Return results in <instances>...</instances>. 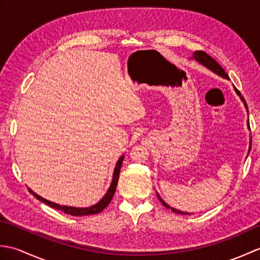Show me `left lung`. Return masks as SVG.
Here are the masks:
<instances>
[{
	"mask_svg": "<svg viewBox=\"0 0 260 260\" xmlns=\"http://www.w3.org/2000/svg\"><path fill=\"white\" fill-rule=\"evenodd\" d=\"M192 59H196L197 61H199L200 62L201 64H203L204 67H207L208 69H210L211 71H213L214 74H217V75H219V76H221V77H223V78H225V79H229V77H228V75L225 74V71L223 70V68L221 67V66H220L217 61H215V60L212 58V57H210L208 53H206L204 51H194V53H193V56H192ZM235 91L237 92V95H239L240 96V99L242 102H244V104H245V107H246V109H247V112H248V108H247V104H246V102H245V99L242 98V96L240 95V91L237 89V88L235 87ZM248 128L250 129V126H249V119H248ZM251 146V145H250ZM249 146V152H250V147ZM157 194V193H156ZM157 198H158V200L161 201L162 203H163V206L165 207V208H168V209H171L172 210L173 212H176V213H180V214H190V213H187V212H183V211H180V210H176V209H174V208H171L168 203H165L163 200H162V198L159 197L158 194H157Z\"/></svg>",
	"mask_w": 260,
	"mask_h": 260,
	"instance_id": "obj_1",
	"label": "left lung"
}]
</instances>
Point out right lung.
Masks as SVG:
<instances>
[{
  "label": "right lung",
  "instance_id": "add662e5",
  "mask_svg": "<svg viewBox=\"0 0 260 260\" xmlns=\"http://www.w3.org/2000/svg\"><path fill=\"white\" fill-rule=\"evenodd\" d=\"M124 155H121L119 157V159L116 163V167L114 170V174H113V180H112V183H110V186L108 191L106 192V194L103 197V199L99 202H97L96 204H93L91 207H88V208H75V207H68V206H60L58 203H54L47 200V199L42 198L40 196H38L37 193L33 192L31 189H29V191L32 193L33 196H35L38 200H40L41 202L46 203L47 206L54 208L57 210H60V211H62L67 214H71V215H75V217H78V215H89V214H96L102 212L103 210L106 208L108 204L112 201V199L115 194V191H116V186H117V182H118V178H119V172H120V168H121V164H123V159H124Z\"/></svg>",
  "mask_w": 260,
  "mask_h": 260
}]
</instances>
